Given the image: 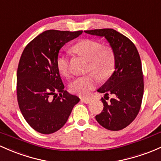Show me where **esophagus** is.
<instances>
[{
    "instance_id": "esophagus-1",
    "label": "esophagus",
    "mask_w": 161,
    "mask_h": 161,
    "mask_svg": "<svg viewBox=\"0 0 161 161\" xmlns=\"http://www.w3.org/2000/svg\"><path fill=\"white\" fill-rule=\"evenodd\" d=\"M81 101H82V102H83L84 103L88 104V103H90L91 102H92V99H88V98H82V99H81Z\"/></svg>"
}]
</instances>
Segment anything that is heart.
I'll return each instance as SVG.
<instances>
[{"label": "heart", "instance_id": "1", "mask_svg": "<svg viewBox=\"0 0 161 161\" xmlns=\"http://www.w3.org/2000/svg\"><path fill=\"white\" fill-rule=\"evenodd\" d=\"M72 51L76 54L83 55L89 61V72H92L99 79L109 77L114 67V54L110 48L105 47L97 41L85 39L75 44ZM57 67L63 75H71L69 60L65 55H60L57 59ZM97 85V79L93 75L79 76L74 79L69 86V89L74 93L86 96Z\"/></svg>", "mask_w": 161, "mask_h": 161}]
</instances>
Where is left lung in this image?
Returning a JSON list of instances; mask_svg holds the SVG:
<instances>
[{
  "instance_id": "left-lung-1",
  "label": "left lung",
  "mask_w": 161,
  "mask_h": 161,
  "mask_svg": "<svg viewBox=\"0 0 161 161\" xmlns=\"http://www.w3.org/2000/svg\"><path fill=\"white\" fill-rule=\"evenodd\" d=\"M85 32L106 38L114 54V72L97 92L104 93V98L109 94L115 97L109 102L102 99L104 107L96 119L106 129L120 130L134 120L141 106L143 78L140 55L134 44L116 30L104 28Z\"/></svg>"
}]
</instances>
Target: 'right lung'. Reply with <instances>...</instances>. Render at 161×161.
<instances>
[{
  "label": "right lung",
  "mask_w": 161,
  "mask_h": 161,
  "mask_svg": "<svg viewBox=\"0 0 161 161\" xmlns=\"http://www.w3.org/2000/svg\"><path fill=\"white\" fill-rule=\"evenodd\" d=\"M82 33L48 30L23 51L17 72L18 102L25 120L38 133L60 130L80 100L64 90L57 59L62 47Z\"/></svg>",
  "instance_id": "right-lung-1"
}]
</instances>
